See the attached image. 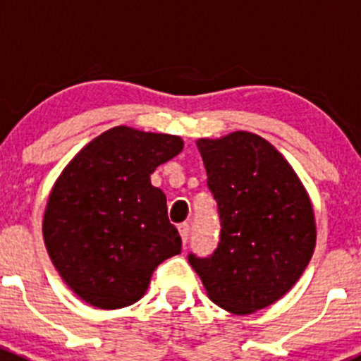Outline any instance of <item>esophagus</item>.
Masks as SVG:
<instances>
[{"mask_svg": "<svg viewBox=\"0 0 361 361\" xmlns=\"http://www.w3.org/2000/svg\"><path fill=\"white\" fill-rule=\"evenodd\" d=\"M178 231H180L181 243H183V248H185V245H187V241H188V235H190V225L188 224L178 225Z\"/></svg>", "mask_w": 361, "mask_h": 361, "instance_id": "34e87169", "label": "esophagus"}]
</instances>
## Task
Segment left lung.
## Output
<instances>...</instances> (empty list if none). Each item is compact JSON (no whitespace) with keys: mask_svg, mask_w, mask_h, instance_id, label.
<instances>
[{"mask_svg":"<svg viewBox=\"0 0 361 361\" xmlns=\"http://www.w3.org/2000/svg\"><path fill=\"white\" fill-rule=\"evenodd\" d=\"M218 202L221 234L207 258L188 257L207 297L245 316L278 302L316 246L311 197L274 145L248 130L195 141Z\"/></svg>","mask_w":361,"mask_h":361,"instance_id":"8db88e82","label":"left lung"}]
</instances>
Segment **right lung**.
I'll return each instance as SVG.
<instances>
[{
  "mask_svg": "<svg viewBox=\"0 0 361 361\" xmlns=\"http://www.w3.org/2000/svg\"><path fill=\"white\" fill-rule=\"evenodd\" d=\"M183 150L180 136L116 126L64 167L43 214V241L63 281L97 309L147 293L159 264L181 251L152 173Z\"/></svg>",
  "mask_w": 361,
  "mask_h": 361,
  "instance_id": "right-lung-1",
  "label": "right lung"
}]
</instances>
